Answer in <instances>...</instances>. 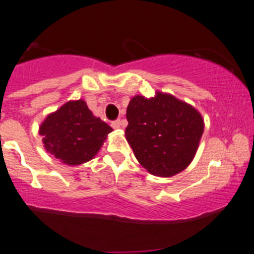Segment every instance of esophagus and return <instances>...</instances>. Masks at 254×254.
Listing matches in <instances>:
<instances>
[{
  "label": "esophagus",
  "mask_w": 254,
  "mask_h": 254,
  "mask_svg": "<svg viewBox=\"0 0 254 254\" xmlns=\"http://www.w3.org/2000/svg\"><path fill=\"white\" fill-rule=\"evenodd\" d=\"M112 127H114V129H121V127H122V121L121 119H117V121H114L112 122Z\"/></svg>",
  "instance_id": "obj_1"
}]
</instances>
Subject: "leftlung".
<instances>
[{
	"label": "left lung",
	"instance_id": "left-lung-1",
	"mask_svg": "<svg viewBox=\"0 0 254 254\" xmlns=\"http://www.w3.org/2000/svg\"><path fill=\"white\" fill-rule=\"evenodd\" d=\"M127 119V140L137 161L152 175H176L193 161L204 124L191 105L157 91L151 98L133 97Z\"/></svg>",
	"mask_w": 254,
	"mask_h": 254
}]
</instances>
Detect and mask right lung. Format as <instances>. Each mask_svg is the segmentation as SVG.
Here are the masks:
<instances>
[{"mask_svg": "<svg viewBox=\"0 0 254 254\" xmlns=\"http://www.w3.org/2000/svg\"><path fill=\"white\" fill-rule=\"evenodd\" d=\"M111 131L112 127L93 116L82 99L64 104L39 127L46 151L67 166L92 160Z\"/></svg>", "mask_w": 254, "mask_h": 254, "instance_id": "right-lung-1", "label": "right lung"}]
</instances>
